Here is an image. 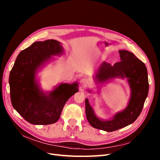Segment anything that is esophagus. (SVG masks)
Wrapping results in <instances>:
<instances>
[{
    "label": "esophagus",
    "mask_w": 160,
    "mask_h": 160,
    "mask_svg": "<svg viewBox=\"0 0 160 160\" xmlns=\"http://www.w3.org/2000/svg\"><path fill=\"white\" fill-rule=\"evenodd\" d=\"M88 80L86 78H82L80 80V85H81V86H86L88 84Z\"/></svg>",
    "instance_id": "obj_1"
}]
</instances>
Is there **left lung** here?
Wrapping results in <instances>:
<instances>
[{
	"instance_id": "1",
	"label": "left lung",
	"mask_w": 160,
	"mask_h": 160,
	"mask_svg": "<svg viewBox=\"0 0 160 160\" xmlns=\"http://www.w3.org/2000/svg\"><path fill=\"white\" fill-rule=\"evenodd\" d=\"M121 62L111 65L106 62L99 65L93 76L97 88L115 78H127L130 88L128 105L123 110L115 113L110 119L98 117L86 98V114L91 127L106 132H113L133 123L140 115L148 93L147 67L143 62L126 50H119ZM98 90V93H99ZM91 93V90H89Z\"/></svg>"
}]
</instances>
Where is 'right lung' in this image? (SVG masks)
Segmentation results:
<instances>
[{
    "instance_id": "add662e5",
    "label": "right lung",
    "mask_w": 160,
    "mask_h": 160,
    "mask_svg": "<svg viewBox=\"0 0 160 160\" xmlns=\"http://www.w3.org/2000/svg\"><path fill=\"white\" fill-rule=\"evenodd\" d=\"M64 54L62 43L54 39L34 42L19 54L12 69L9 84L12 106L32 124L55 123L66 102L78 91V84L62 83L52 91L44 92L36 78L38 72L53 56Z\"/></svg>"
}]
</instances>
